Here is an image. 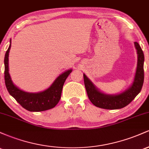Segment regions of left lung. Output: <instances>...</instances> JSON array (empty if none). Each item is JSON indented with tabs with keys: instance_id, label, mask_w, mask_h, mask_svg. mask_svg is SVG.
I'll return each mask as SVG.
<instances>
[{
	"instance_id": "obj_1",
	"label": "left lung",
	"mask_w": 149,
	"mask_h": 149,
	"mask_svg": "<svg viewBox=\"0 0 149 149\" xmlns=\"http://www.w3.org/2000/svg\"><path fill=\"white\" fill-rule=\"evenodd\" d=\"M137 54V65L134 80L127 90L118 95H108L102 92L94 83L83 74L85 87L87 94L95 107L104 109H119L128 105L141 91L144 79L143 61L144 55L141 47L137 42H134Z\"/></svg>"
}]
</instances>
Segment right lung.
Instances as JSON below:
<instances>
[{"label":"right lung","mask_w":149,"mask_h":149,"mask_svg":"<svg viewBox=\"0 0 149 149\" xmlns=\"http://www.w3.org/2000/svg\"><path fill=\"white\" fill-rule=\"evenodd\" d=\"M10 42V46L6 51L4 59L5 83L10 95L14 97L22 107L29 111H43L54 108L60 100L63 85L67 77L72 72V69L67 70L59 75L52 84L44 91L36 93L23 91L13 83L9 73L8 57L11 47V39Z\"/></svg>","instance_id":"right-lung-1"}]
</instances>
